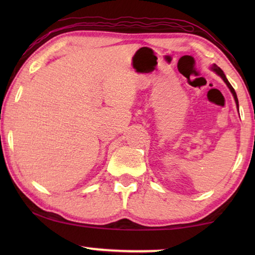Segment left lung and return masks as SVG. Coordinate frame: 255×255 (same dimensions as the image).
Masks as SVG:
<instances>
[{
    "label": "left lung",
    "instance_id": "obj_1",
    "mask_svg": "<svg viewBox=\"0 0 255 255\" xmlns=\"http://www.w3.org/2000/svg\"><path fill=\"white\" fill-rule=\"evenodd\" d=\"M213 70L217 73L218 75H221V77L222 79L224 80V82H225V83L227 84V86L228 88H230V90H231V92L233 93V96H234V99H235V102H236V105H237V108H239V100H237V96H236V92H235V90L233 89V86L231 85V83L230 82H228V80L226 79V76H225V74H224V72L221 70V68H219L217 65H214L213 66Z\"/></svg>",
    "mask_w": 255,
    "mask_h": 255
}]
</instances>
